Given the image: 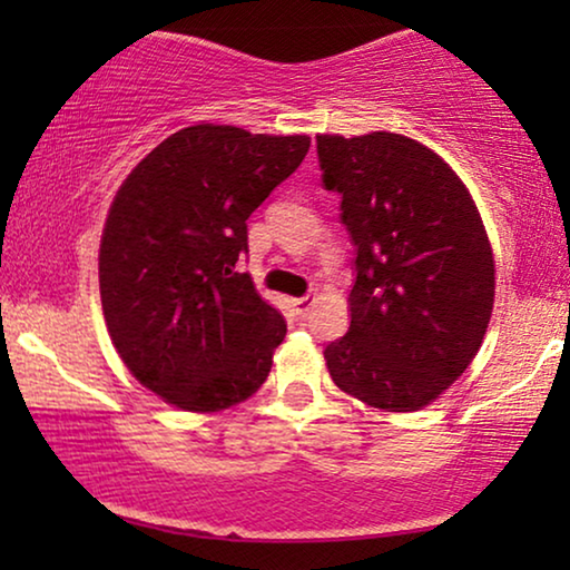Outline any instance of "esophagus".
<instances>
[{
  "label": "esophagus",
  "mask_w": 570,
  "mask_h": 570,
  "mask_svg": "<svg viewBox=\"0 0 570 570\" xmlns=\"http://www.w3.org/2000/svg\"><path fill=\"white\" fill-rule=\"evenodd\" d=\"M311 306H314V298H308V295H303V298H293V311L298 314L301 318L308 314Z\"/></svg>",
  "instance_id": "34e87169"
}]
</instances>
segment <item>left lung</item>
Returning <instances> with one entry per match:
<instances>
[{
	"label": "left lung",
	"instance_id": "obj_1",
	"mask_svg": "<svg viewBox=\"0 0 570 570\" xmlns=\"http://www.w3.org/2000/svg\"><path fill=\"white\" fill-rule=\"evenodd\" d=\"M316 153L355 246L350 330L326 345V368L371 407H425L472 363L493 314L485 225L454 170L415 139L318 135Z\"/></svg>",
	"mask_w": 570,
	"mask_h": 570
}]
</instances>
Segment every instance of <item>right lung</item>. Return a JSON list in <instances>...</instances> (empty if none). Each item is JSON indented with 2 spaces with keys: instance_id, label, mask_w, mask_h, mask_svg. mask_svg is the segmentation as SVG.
Masks as SVG:
<instances>
[{
  "instance_id": "obj_1",
  "label": "right lung",
  "mask_w": 570,
  "mask_h": 570,
  "mask_svg": "<svg viewBox=\"0 0 570 570\" xmlns=\"http://www.w3.org/2000/svg\"><path fill=\"white\" fill-rule=\"evenodd\" d=\"M311 137L197 124L127 176L100 238V303L139 384L189 412L252 396L287 324L236 272L246 220L301 166Z\"/></svg>"
}]
</instances>
